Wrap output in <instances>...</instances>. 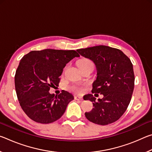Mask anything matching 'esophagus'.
I'll list each match as a JSON object with an SVG mask.
<instances>
[{
    "label": "esophagus",
    "mask_w": 152,
    "mask_h": 152,
    "mask_svg": "<svg viewBox=\"0 0 152 152\" xmlns=\"http://www.w3.org/2000/svg\"><path fill=\"white\" fill-rule=\"evenodd\" d=\"M74 99H75L76 100H78V101H82L83 100V99H82V96H75V97H74Z\"/></svg>",
    "instance_id": "obj_1"
}]
</instances>
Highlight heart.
<instances>
[{
  "mask_svg": "<svg viewBox=\"0 0 152 152\" xmlns=\"http://www.w3.org/2000/svg\"><path fill=\"white\" fill-rule=\"evenodd\" d=\"M92 64L91 61L88 59H83V60H80L78 62V65H80V64ZM71 90L75 91L76 92H78V93H82L84 91V87L80 85H74L71 86L70 88Z\"/></svg>",
  "mask_w": 152,
  "mask_h": 152,
  "instance_id": "heart-1",
  "label": "heart"
}]
</instances>
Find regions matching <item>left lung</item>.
<instances>
[{"mask_svg": "<svg viewBox=\"0 0 152 152\" xmlns=\"http://www.w3.org/2000/svg\"><path fill=\"white\" fill-rule=\"evenodd\" d=\"M76 51L93 61L96 78L92 92L103 94L98 101L91 94L84 96L94 107L91 111L85 113L86 119L101 125L115 122L125 112L132 99L135 82L132 61L122 51L109 46L97 45Z\"/></svg>", "mask_w": 152, "mask_h": 152, "instance_id": "left-lung-1", "label": "left lung"}]
</instances>
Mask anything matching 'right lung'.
Listing matches in <instances>:
<instances>
[{
	"mask_svg": "<svg viewBox=\"0 0 152 152\" xmlns=\"http://www.w3.org/2000/svg\"><path fill=\"white\" fill-rule=\"evenodd\" d=\"M78 57L74 50L46 49L30 51L20 60L15 76V90L20 107L31 119L48 124L64 115L74 96L65 91L55 96L49 91L58 86L66 64Z\"/></svg>",
	"mask_w": 152,
	"mask_h": 152,
	"instance_id": "add662e5",
	"label": "right lung"
}]
</instances>
